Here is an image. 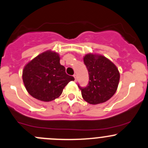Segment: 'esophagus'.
I'll use <instances>...</instances> for the list:
<instances>
[{
	"label": "esophagus",
	"instance_id": "esophagus-1",
	"mask_svg": "<svg viewBox=\"0 0 148 148\" xmlns=\"http://www.w3.org/2000/svg\"><path fill=\"white\" fill-rule=\"evenodd\" d=\"M74 79H75V82H77V75H76V74H74Z\"/></svg>",
	"mask_w": 148,
	"mask_h": 148
}]
</instances>
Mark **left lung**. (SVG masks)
Listing matches in <instances>:
<instances>
[{
	"label": "left lung",
	"mask_w": 148,
	"mask_h": 148,
	"mask_svg": "<svg viewBox=\"0 0 148 148\" xmlns=\"http://www.w3.org/2000/svg\"><path fill=\"white\" fill-rule=\"evenodd\" d=\"M88 69V85L81 90L83 99L90 104L96 105L108 100L116 92L120 73L116 66L104 56L87 53L83 58Z\"/></svg>",
	"instance_id": "1"
}]
</instances>
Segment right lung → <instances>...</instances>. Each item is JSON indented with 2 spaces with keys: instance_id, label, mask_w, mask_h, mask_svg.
Here are the masks:
<instances>
[{
  "instance_id": "right-lung-1",
  "label": "right lung",
  "mask_w": 148,
  "mask_h": 148,
  "mask_svg": "<svg viewBox=\"0 0 148 148\" xmlns=\"http://www.w3.org/2000/svg\"><path fill=\"white\" fill-rule=\"evenodd\" d=\"M60 64V56L48 50L29 61L24 67L22 79L29 94L34 98L50 102L58 98L65 86L74 78L66 74Z\"/></svg>"
}]
</instances>
